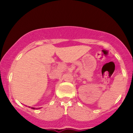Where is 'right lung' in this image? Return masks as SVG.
I'll return each instance as SVG.
<instances>
[{"label":"right lung","instance_id":"right-lung-1","mask_svg":"<svg viewBox=\"0 0 133 133\" xmlns=\"http://www.w3.org/2000/svg\"><path fill=\"white\" fill-rule=\"evenodd\" d=\"M31 109H34L35 108H32V107H31Z\"/></svg>","mask_w":133,"mask_h":133}]
</instances>
